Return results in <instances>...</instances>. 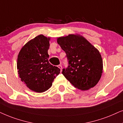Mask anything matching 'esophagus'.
I'll return each mask as SVG.
<instances>
[{
  "label": "esophagus",
  "instance_id": "34e87169",
  "mask_svg": "<svg viewBox=\"0 0 123 123\" xmlns=\"http://www.w3.org/2000/svg\"><path fill=\"white\" fill-rule=\"evenodd\" d=\"M58 68H60V69L61 70V71H62V66L61 65H58Z\"/></svg>",
  "mask_w": 123,
  "mask_h": 123
}]
</instances>
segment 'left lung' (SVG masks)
Here are the masks:
<instances>
[{
	"label": "left lung",
	"mask_w": 123,
	"mask_h": 123,
	"mask_svg": "<svg viewBox=\"0 0 123 123\" xmlns=\"http://www.w3.org/2000/svg\"><path fill=\"white\" fill-rule=\"evenodd\" d=\"M57 42L66 54L68 68L62 74L74 87L87 91L101 78L103 61L99 50L79 34L57 37Z\"/></svg>",
	"instance_id": "8db88e82"
}]
</instances>
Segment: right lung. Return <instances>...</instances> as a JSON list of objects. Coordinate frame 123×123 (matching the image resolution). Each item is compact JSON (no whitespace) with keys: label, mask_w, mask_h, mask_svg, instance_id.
<instances>
[{"label":"right lung","mask_w":123,"mask_h":123,"mask_svg":"<svg viewBox=\"0 0 123 123\" xmlns=\"http://www.w3.org/2000/svg\"><path fill=\"white\" fill-rule=\"evenodd\" d=\"M50 37L43 35L26 43L19 51L17 67L21 80L31 91L42 93L51 87L60 69L49 62Z\"/></svg>","instance_id":"1"}]
</instances>
